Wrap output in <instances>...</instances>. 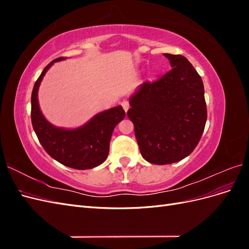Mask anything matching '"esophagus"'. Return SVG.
I'll return each mask as SVG.
<instances>
[{
    "mask_svg": "<svg viewBox=\"0 0 249 249\" xmlns=\"http://www.w3.org/2000/svg\"><path fill=\"white\" fill-rule=\"evenodd\" d=\"M122 106H123L124 110L126 112L127 110H129V108H130V104H129V102H127V101L124 100V101L122 102Z\"/></svg>",
    "mask_w": 249,
    "mask_h": 249,
    "instance_id": "34e87169",
    "label": "esophagus"
}]
</instances>
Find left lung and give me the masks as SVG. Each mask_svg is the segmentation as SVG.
<instances>
[{"label": "left lung", "instance_id": "obj_1", "mask_svg": "<svg viewBox=\"0 0 249 249\" xmlns=\"http://www.w3.org/2000/svg\"><path fill=\"white\" fill-rule=\"evenodd\" d=\"M163 55L172 69L153 83H142L130 97L127 110L142 157L156 165L189 156L207 122L200 76L184 56Z\"/></svg>", "mask_w": 249, "mask_h": 249}]
</instances>
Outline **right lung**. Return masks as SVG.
I'll return each instance as SVG.
<instances>
[{"mask_svg": "<svg viewBox=\"0 0 249 249\" xmlns=\"http://www.w3.org/2000/svg\"><path fill=\"white\" fill-rule=\"evenodd\" d=\"M57 58L49 63L35 82L31 95V119L33 129L44 150L56 161L74 169H90L106 161L112 133L124 118L122 106L97 113L91 119L76 129L57 127L46 119L38 104V89L44 74Z\"/></svg>", "mask_w": 249, "mask_h": 249, "instance_id": "obj_1", "label": "right lung"}]
</instances>
